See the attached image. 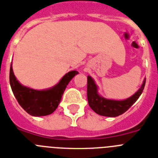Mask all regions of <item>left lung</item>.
I'll use <instances>...</instances> for the list:
<instances>
[{
	"label": "left lung",
	"mask_w": 158,
	"mask_h": 158,
	"mask_svg": "<svg viewBox=\"0 0 158 158\" xmlns=\"http://www.w3.org/2000/svg\"><path fill=\"white\" fill-rule=\"evenodd\" d=\"M146 79L143 83L142 86L139 91L134 94L130 98L124 101H115L108 100L102 98L98 94V89L94 79L90 76H88V86H87V96L89 106L98 115L108 116V117H115L125 112L129 108L137 101L138 98L142 94L144 89Z\"/></svg>",
	"instance_id": "obj_1"
}]
</instances>
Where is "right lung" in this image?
<instances>
[{"instance_id":"obj_1","label":"right lung","mask_w":158,"mask_h":158,"mask_svg":"<svg viewBox=\"0 0 158 158\" xmlns=\"http://www.w3.org/2000/svg\"><path fill=\"white\" fill-rule=\"evenodd\" d=\"M77 74H79V72L76 70L69 72L52 89L37 91L21 85L15 77L12 67H10V84L16 100L23 110L33 116H43L50 115L56 110L61 101L64 89Z\"/></svg>"}]
</instances>
